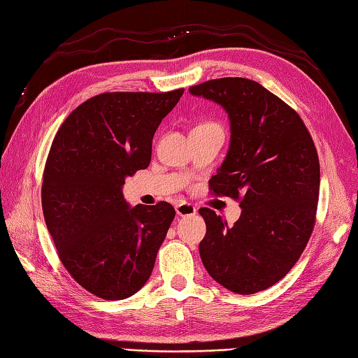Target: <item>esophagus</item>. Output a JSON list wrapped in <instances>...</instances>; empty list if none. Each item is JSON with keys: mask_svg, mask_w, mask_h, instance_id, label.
I'll return each instance as SVG.
<instances>
[{"mask_svg": "<svg viewBox=\"0 0 358 358\" xmlns=\"http://www.w3.org/2000/svg\"><path fill=\"white\" fill-rule=\"evenodd\" d=\"M196 211H197L196 206L192 205V203H188V202H180L179 205H176L178 216H182V217H185V216H194Z\"/></svg>", "mask_w": 358, "mask_h": 358, "instance_id": "obj_1", "label": "esophagus"}]
</instances>
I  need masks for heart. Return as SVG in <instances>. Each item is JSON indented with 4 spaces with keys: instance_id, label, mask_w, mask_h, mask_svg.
Wrapping results in <instances>:
<instances>
[{
    "instance_id": "heart-1",
    "label": "heart",
    "mask_w": 358,
    "mask_h": 358,
    "mask_svg": "<svg viewBox=\"0 0 358 358\" xmlns=\"http://www.w3.org/2000/svg\"><path fill=\"white\" fill-rule=\"evenodd\" d=\"M206 124H210V122H206Z\"/></svg>"
}]
</instances>
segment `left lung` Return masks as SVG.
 <instances>
[{"instance_id": "1", "label": "left lung", "mask_w": 358, "mask_h": 358, "mask_svg": "<svg viewBox=\"0 0 358 358\" xmlns=\"http://www.w3.org/2000/svg\"><path fill=\"white\" fill-rule=\"evenodd\" d=\"M189 92L227 110L231 142L210 192L242 206L233 227L199 210L202 264L229 291H264L289 273L313 234L320 188L314 141L296 110L251 79H211Z\"/></svg>"}]
</instances>
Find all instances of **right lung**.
<instances>
[{
  "mask_svg": "<svg viewBox=\"0 0 358 358\" xmlns=\"http://www.w3.org/2000/svg\"><path fill=\"white\" fill-rule=\"evenodd\" d=\"M184 89L101 93L62 122L47 156L41 203L61 264L104 300L138 292L176 216L173 205H127V176L152 159L155 131Z\"/></svg>",
  "mask_w": 358,
  "mask_h": 358,
  "instance_id": "obj_1",
  "label": "right lung"
}]
</instances>
